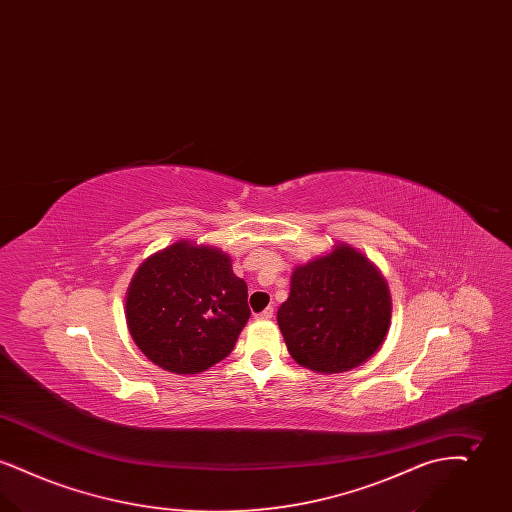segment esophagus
Returning <instances> with one entry per match:
<instances>
[{
  "mask_svg": "<svg viewBox=\"0 0 512 512\" xmlns=\"http://www.w3.org/2000/svg\"><path fill=\"white\" fill-rule=\"evenodd\" d=\"M274 317V309L272 307H267L265 311H261L259 315H257V318L259 320H270V318Z\"/></svg>",
  "mask_w": 512,
  "mask_h": 512,
  "instance_id": "1",
  "label": "esophagus"
}]
</instances>
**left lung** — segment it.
I'll return each instance as SVG.
<instances>
[{"mask_svg":"<svg viewBox=\"0 0 512 512\" xmlns=\"http://www.w3.org/2000/svg\"><path fill=\"white\" fill-rule=\"evenodd\" d=\"M386 280L353 247L340 245L292 274L278 326L293 359L317 372H343L365 363L390 328Z\"/></svg>","mask_w":512,"mask_h":512,"instance_id":"left-lung-1","label":"left lung"}]
</instances>
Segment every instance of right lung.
<instances>
[{"instance_id":"obj_1","label":"right lung","mask_w":512,"mask_h":512,"mask_svg":"<svg viewBox=\"0 0 512 512\" xmlns=\"http://www.w3.org/2000/svg\"><path fill=\"white\" fill-rule=\"evenodd\" d=\"M249 315L247 284L230 257L188 242L151 255L126 293L132 340L176 374H197L228 357Z\"/></svg>"}]
</instances>
